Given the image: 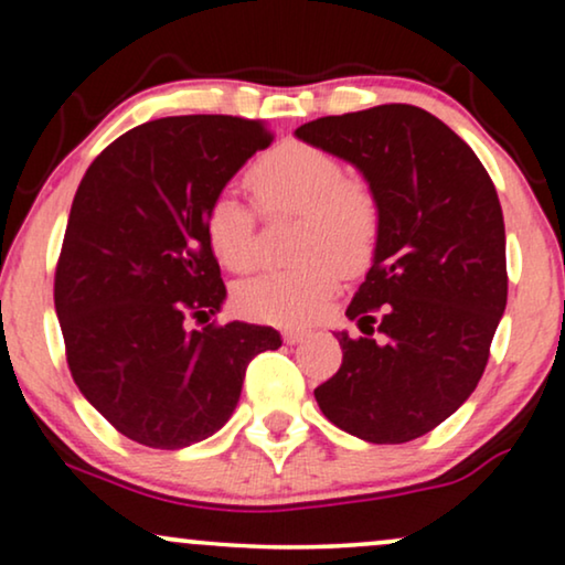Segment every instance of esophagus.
Returning <instances> with one entry per match:
<instances>
[{
	"label": "esophagus",
	"mask_w": 565,
	"mask_h": 565,
	"mask_svg": "<svg viewBox=\"0 0 565 565\" xmlns=\"http://www.w3.org/2000/svg\"><path fill=\"white\" fill-rule=\"evenodd\" d=\"M306 337H308L306 329H285V331H282V339H285V342H288V344L303 342Z\"/></svg>",
	"instance_id": "esophagus-1"
}]
</instances>
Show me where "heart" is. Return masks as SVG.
<instances>
[{"mask_svg":"<svg viewBox=\"0 0 565 565\" xmlns=\"http://www.w3.org/2000/svg\"><path fill=\"white\" fill-rule=\"evenodd\" d=\"M246 182L265 215L300 213L296 249L303 259L238 285L236 308L277 327L313 321L334 296L342 267L360 269L373 259L381 238L375 192L347 177L334 153L298 141L262 153ZM205 238L231 273H249L257 265V213L231 190L207 205Z\"/></svg>","mask_w":565,"mask_h":565,"instance_id":"1","label":"heart"}]
</instances>
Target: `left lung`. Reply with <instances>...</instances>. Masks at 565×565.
Masks as SVG:
<instances>
[{
	"mask_svg": "<svg viewBox=\"0 0 565 565\" xmlns=\"http://www.w3.org/2000/svg\"><path fill=\"white\" fill-rule=\"evenodd\" d=\"M296 136L358 167L381 207L373 267L347 308L365 337L337 331L342 367L313 396L365 443H408L458 412L489 362L507 308L497 188L473 149L414 105L329 115Z\"/></svg>",
	"mask_w": 565,
	"mask_h": 565,
	"instance_id": "left-lung-1",
	"label": "left lung"
}]
</instances>
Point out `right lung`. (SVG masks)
Listing matches in <instances>:
<instances>
[{
	"label": "right lung",
	"instance_id": "add662e5",
	"mask_svg": "<svg viewBox=\"0 0 565 565\" xmlns=\"http://www.w3.org/2000/svg\"><path fill=\"white\" fill-rule=\"evenodd\" d=\"M265 122L177 115L122 134L92 161L68 213L53 300L82 396L120 435L180 450L218 431L273 327L231 321L205 211L254 153Z\"/></svg>",
	"mask_w": 565,
	"mask_h": 565
}]
</instances>
